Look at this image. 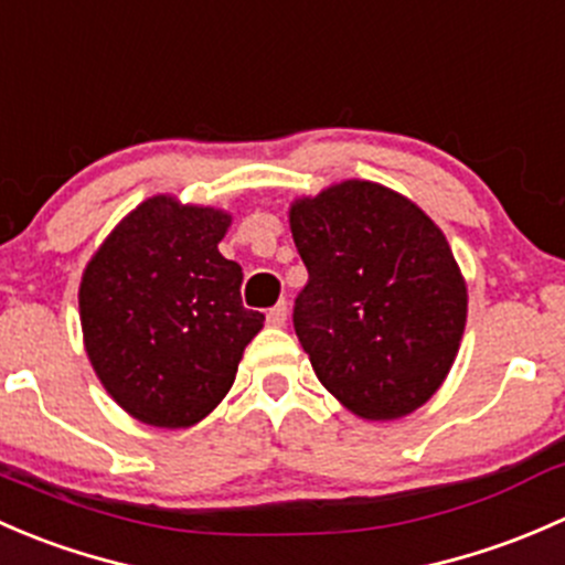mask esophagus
Segmentation results:
<instances>
[{
	"label": "esophagus",
	"mask_w": 565,
	"mask_h": 565,
	"mask_svg": "<svg viewBox=\"0 0 565 565\" xmlns=\"http://www.w3.org/2000/svg\"><path fill=\"white\" fill-rule=\"evenodd\" d=\"M284 322H287V303L281 300V303H276L267 311V324H270V328H284Z\"/></svg>",
	"instance_id": "esophagus-1"
}]
</instances>
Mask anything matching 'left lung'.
Wrapping results in <instances>:
<instances>
[{"label":"left lung","instance_id":"left-lung-1","mask_svg":"<svg viewBox=\"0 0 565 565\" xmlns=\"http://www.w3.org/2000/svg\"><path fill=\"white\" fill-rule=\"evenodd\" d=\"M289 230L309 270L292 322L319 383L366 420L429 402L467 322L465 278L440 226L380 182L344 180L295 199Z\"/></svg>","mask_w":565,"mask_h":565}]
</instances>
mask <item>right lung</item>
Instances as JSON below:
<instances>
[{"label":"right lung","mask_w":565,"mask_h":565,"mask_svg":"<svg viewBox=\"0 0 565 565\" xmlns=\"http://www.w3.org/2000/svg\"><path fill=\"white\" fill-rule=\"evenodd\" d=\"M232 215L152 196L95 250L78 287L84 347L136 420L188 429L218 407L265 315L243 306V267L221 256Z\"/></svg>","instance_id":"obj_1"}]
</instances>
